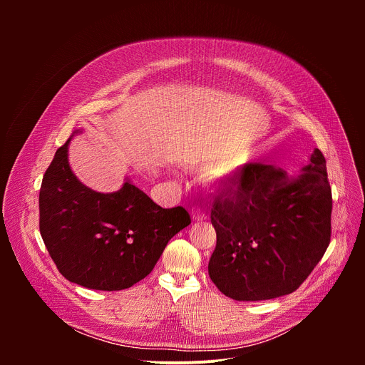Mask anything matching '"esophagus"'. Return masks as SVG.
<instances>
[{
	"label": "esophagus",
	"instance_id": "obj_1",
	"mask_svg": "<svg viewBox=\"0 0 365 365\" xmlns=\"http://www.w3.org/2000/svg\"><path fill=\"white\" fill-rule=\"evenodd\" d=\"M192 218L195 221H203V220H206V215L199 210V207H193V210H192Z\"/></svg>",
	"mask_w": 365,
	"mask_h": 365
}]
</instances>
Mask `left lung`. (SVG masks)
Listing matches in <instances>:
<instances>
[{
    "label": "left lung",
    "instance_id": "8db88e82",
    "mask_svg": "<svg viewBox=\"0 0 365 365\" xmlns=\"http://www.w3.org/2000/svg\"><path fill=\"white\" fill-rule=\"evenodd\" d=\"M331 214L319 148L297 178L273 165H244L231 178V190L212 203L217 247L207 264L211 280L240 302L293 293L329 245Z\"/></svg>",
    "mask_w": 365,
    "mask_h": 365
}]
</instances>
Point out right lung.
Returning <instances> with one entry per match:
<instances>
[{"label":"right lung","instance_id":"add662e5","mask_svg":"<svg viewBox=\"0 0 365 365\" xmlns=\"http://www.w3.org/2000/svg\"><path fill=\"white\" fill-rule=\"evenodd\" d=\"M69 141L58 148L40 187L44 245L69 282L93 290L128 289L151 273L190 215L182 206L165 210L128 180L113 193L86 187L69 166Z\"/></svg>","mask_w":365,"mask_h":365}]
</instances>
